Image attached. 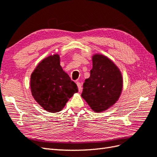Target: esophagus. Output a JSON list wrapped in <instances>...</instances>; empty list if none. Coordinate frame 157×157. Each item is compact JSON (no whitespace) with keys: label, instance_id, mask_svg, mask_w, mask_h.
<instances>
[{"label":"esophagus","instance_id":"1","mask_svg":"<svg viewBox=\"0 0 157 157\" xmlns=\"http://www.w3.org/2000/svg\"><path fill=\"white\" fill-rule=\"evenodd\" d=\"M76 84H77V86H78V87L79 92H81L82 91V84H81V83L78 82L76 83Z\"/></svg>","mask_w":157,"mask_h":157}]
</instances>
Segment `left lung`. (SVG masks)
I'll return each mask as SVG.
<instances>
[{
	"instance_id": "left-lung-1",
	"label": "left lung",
	"mask_w": 157,
	"mask_h": 157,
	"mask_svg": "<svg viewBox=\"0 0 157 157\" xmlns=\"http://www.w3.org/2000/svg\"><path fill=\"white\" fill-rule=\"evenodd\" d=\"M82 96L95 112H101L117 101L123 88L121 73L106 56L92 57L90 76L85 79Z\"/></svg>"
}]
</instances>
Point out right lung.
Returning <instances> with one entry per match:
<instances>
[{
    "label": "right lung",
    "instance_id": "obj_1",
    "mask_svg": "<svg viewBox=\"0 0 157 157\" xmlns=\"http://www.w3.org/2000/svg\"><path fill=\"white\" fill-rule=\"evenodd\" d=\"M58 55L39 63L31 75L30 86L36 101L51 113L59 112L78 88L60 65Z\"/></svg>",
    "mask_w": 157,
    "mask_h": 157
}]
</instances>
